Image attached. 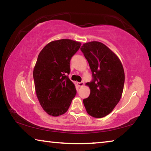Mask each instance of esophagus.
Segmentation results:
<instances>
[{
	"label": "esophagus",
	"mask_w": 151,
	"mask_h": 151,
	"mask_svg": "<svg viewBox=\"0 0 151 151\" xmlns=\"http://www.w3.org/2000/svg\"><path fill=\"white\" fill-rule=\"evenodd\" d=\"M83 85H84L83 82H81V83H77V86L78 87H81V86H83Z\"/></svg>",
	"instance_id": "esophagus-1"
}]
</instances>
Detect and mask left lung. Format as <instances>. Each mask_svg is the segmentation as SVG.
<instances>
[{"instance_id":"1","label":"left lung","mask_w":151,"mask_h":151,"mask_svg":"<svg viewBox=\"0 0 151 151\" xmlns=\"http://www.w3.org/2000/svg\"><path fill=\"white\" fill-rule=\"evenodd\" d=\"M81 50L87 60L93 79L87 83L91 93L83 100L87 113L103 118L112 111L121 98L124 83V68L119 58L103 43L91 41Z\"/></svg>"}]
</instances>
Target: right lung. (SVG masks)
Returning a JSON list of instances; mask_svg holds the SVG:
<instances>
[{
  "label": "right lung",
  "mask_w": 151,
  "mask_h": 151,
  "mask_svg": "<svg viewBox=\"0 0 151 151\" xmlns=\"http://www.w3.org/2000/svg\"><path fill=\"white\" fill-rule=\"evenodd\" d=\"M80 42L60 39L48 43L40 51L33 70L36 94L47 114L58 116L68 111L76 91L68 78L70 61Z\"/></svg>",
  "instance_id": "obj_1"
}]
</instances>
